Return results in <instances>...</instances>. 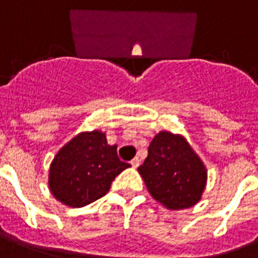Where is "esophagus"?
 Returning a JSON list of instances; mask_svg holds the SVG:
<instances>
[{
    "label": "esophagus",
    "mask_w": 258,
    "mask_h": 258,
    "mask_svg": "<svg viewBox=\"0 0 258 258\" xmlns=\"http://www.w3.org/2000/svg\"><path fill=\"white\" fill-rule=\"evenodd\" d=\"M139 164H140V160L138 158H135L131 160V165H133L134 168H138V167H139Z\"/></svg>",
    "instance_id": "34e87169"
}]
</instances>
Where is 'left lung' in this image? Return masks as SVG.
I'll list each match as a JSON object with an SVG mask.
<instances>
[{
    "instance_id": "left-lung-1",
    "label": "left lung",
    "mask_w": 258,
    "mask_h": 258,
    "mask_svg": "<svg viewBox=\"0 0 258 258\" xmlns=\"http://www.w3.org/2000/svg\"><path fill=\"white\" fill-rule=\"evenodd\" d=\"M151 196L165 208L194 207L207 185V168L181 135L160 131L151 142L148 156L139 168Z\"/></svg>"
}]
</instances>
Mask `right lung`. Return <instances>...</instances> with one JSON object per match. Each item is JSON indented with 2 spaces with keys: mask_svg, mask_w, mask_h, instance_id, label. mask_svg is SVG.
Here are the masks:
<instances>
[{
  "mask_svg": "<svg viewBox=\"0 0 258 258\" xmlns=\"http://www.w3.org/2000/svg\"><path fill=\"white\" fill-rule=\"evenodd\" d=\"M128 167L118 158L116 146L107 144L106 134L81 133L54 156L49 188L58 202L81 208L107 194L112 180Z\"/></svg>",
  "mask_w": 258,
  "mask_h": 258,
  "instance_id": "1",
  "label": "right lung"
}]
</instances>
